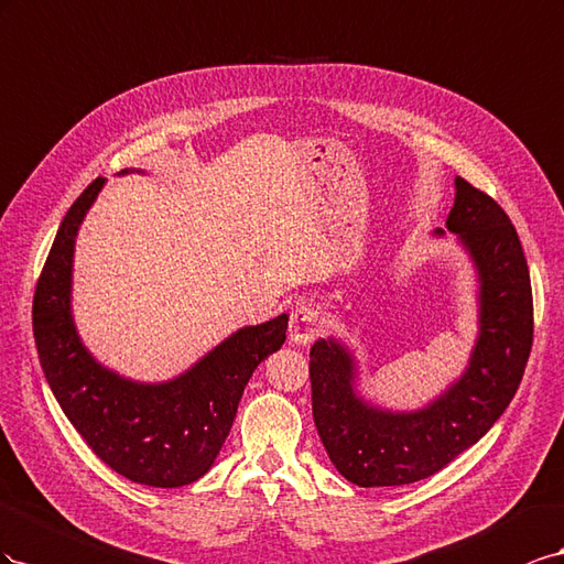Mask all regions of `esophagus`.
Wrapping results in <instances>:
<instances>
[{
  "label": "esophagus",
  "mask_w": 564,
  "mask_h": 564,
  "mask_svg": "<svg viewBox=\"0 0 564 564\" xmlns=\"http://www.w3.org/2000/svg\"><path fill=\"white\" fill-rule=\"evenodd\" d=\"M321 333L318 310L314 304H300L291 316V340L295 345H312Z\"/></svg>",
  "instance_id": "esophagus-1"
}]
</instances>
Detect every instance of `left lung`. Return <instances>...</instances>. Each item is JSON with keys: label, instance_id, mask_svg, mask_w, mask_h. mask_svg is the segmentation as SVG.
I'll return each instance as SVG.
<instances>
[{"label": "left lung", "instance_id": "8db88e82", "mask_svg": "<svg viewBox=\"0 0 564 564\" xmlns=\"http://www.w3.org/2000/svg\"><path fill=\"white\" fill-rule=\"evenodd\" d=\"M446 229L470 254L479 281L477 343L452 388L425 409L384 411L357 394V364L345 345L328 337L310 351L318 437L351 485L401 487L440 473L485 437L520 388L534 302L518 231L501 205L460 176Z\"/></svg>", "mask_w": 564, "mask_h": 564}]
</instances>
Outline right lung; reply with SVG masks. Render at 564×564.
Masks as SVG:
<instances>
[{"instance_id":"1","label":"right lung","mask_w":564,"mask_h":564,"mask_svg":"<svg viewBox=\"0 0 564 564\" xmlns=\"http://www.w3.org/2000/svg\"><path fill=\"white\" fill-rule=\"evenodd\" d=\"M130 170H122L127 174ZM106 180L63 217L32 300V333L46 382L91 452L147 487H184L213 468L252 371L285 343L288 314L246 326L167 382H137L96 361L70 312L75 236Z\"/></svg>"}]
</instances>
